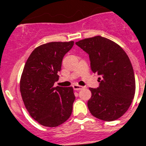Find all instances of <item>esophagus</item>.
<instances>
[{
    "label": "esophagus",
    "instance_id": "obj_1",
    "mask_svg": "<svg viewBox=\"0 0 146 146\" xmlns=\"http://www.w3.org/2000/svg\"><path fill=\"white\" fill-rule=\"evenodd\" d=\"M73 88L74 90H80L83 88V86H79V85H76V84H74L73 86Z\"/></svg>",
    "mask_w": 146,
    "mask_h": 146
}]
</instances>
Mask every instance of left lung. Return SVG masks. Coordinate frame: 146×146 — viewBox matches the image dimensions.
Here are the masks:
<instances>
[{
	"label": "left lung",
	"instance_id": "8db88e82",
	"mask_svg": "<svg viewBox=\"0 0 146 146\" xmlns=\"http://www.w3.org/2000/svg\"><path fill=\"white\" fill-rule=\"evenodd\" d=\"M76 44L89 54L91 70L101 76L99 87L90 88V112L104 121L117 119L129 108L135 95V75L129 56L117 43L103 36L84 39Z\"/></svg>",
	"mask_w": 146,
	"mask_h": 146
}]
</instances>
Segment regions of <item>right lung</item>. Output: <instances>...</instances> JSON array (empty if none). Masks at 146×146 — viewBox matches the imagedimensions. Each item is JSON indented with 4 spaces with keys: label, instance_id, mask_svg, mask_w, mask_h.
<instances>
[{
    "label": "right lung",
    "instance_id": "right-lung-1",
    "mask_svg": "<svg viewBox=\"0 0 146 146\" xmlns=\"http://www.w3.org/2000/svg\"><path fill=\"white\" fill-rule=\"evenodd\" d=\"M74 42H51L36 47L27 59L20 90L25 107L33 119L56 127L71 115L75 100L73 87H54L62 60Z\"/></svg>",
    "mask_w": 146,
    "mask_h": 146
}]
</instances>
